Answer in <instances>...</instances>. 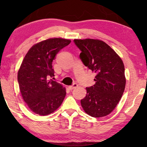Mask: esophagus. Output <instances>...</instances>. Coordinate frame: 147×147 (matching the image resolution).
Segmentation results:
<instances>
[{"label":"esophagus","instance_id":"obj_1","mask_svg":"<svg viewBox=\"0 0 147 147\" xmlns=\"http://www.w3.org/2000/svg\"><path fill=\"white\" fill-rule=\"evenodd\" d=\"M76 87H78V84L76 83H74L72 86H69V89H70V90H73V89H74V88H76Z\"/></svg>","mask_w":147,"mask_h":147}]
</instances>
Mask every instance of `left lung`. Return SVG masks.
I'll return each instance as SVG.
<instances>
[{
    "label": "left lung",
    "mask_w": 147,
    "mask_h": 147,
    "mask_svg": "<svg viewBox=\"0 0 147 147\" xmlns=\"http://www.w3.org/2000/svg\"><path fill=\"white\" fill-rule=\"evenodd\" d=\"M74 43L82 52L80 58L84 65L96 74L95 84L86 88V96L81 100V105L93 117L108 115L117 105L125 88L123 62L101 40L74 39Z\"/></svg>",
    "instance_id": "1"
}]
</instances>
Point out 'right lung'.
Returning <instances> with one entry per match:
<instances>
[{
  "label": "right lung",
  "instance_id": "add662e5",
  "mask_svg": "<svg viewBox=\"0 0 147 147\" xmlns=\"http://www.w3.org/2000/svg\"><path fill=\"white\" fill-rule=\"evenodd\" d=\"M71 40L51 38L34 45L26 54L17 74L22 97L34 113L47 115L56 110L65 96V88L53 80V61Z\"/></svg>",
  "mask_w": 147,
  "mask_h": 147
}]
</instances>
